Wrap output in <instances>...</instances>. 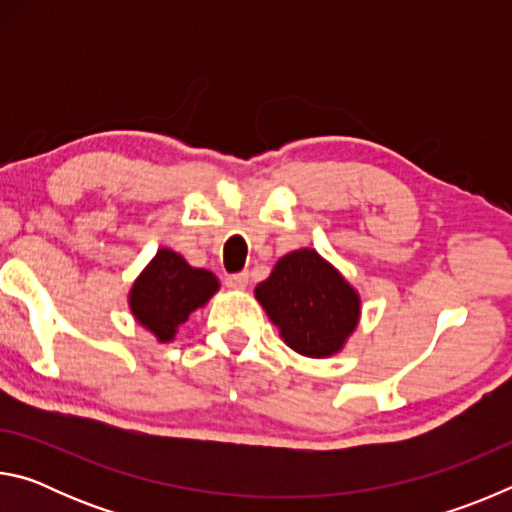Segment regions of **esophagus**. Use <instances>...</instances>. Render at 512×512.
<instances>
[{
	"label": "esophagus",
	"instance_id": "1",
	"mask_svg": "<svg viewBox=\"0 0 512 512\" xmlns=\"http://www.w3.org/2000/svg\"><path fill=\"white\" fill-rule=\"evenodd\" d=\"M248 282H250V273H248V271L225 275V284H228L230 289H246Z\"/></svg>",
	"mask_w": 512,
	"mask_h": 512
}]
</instances>
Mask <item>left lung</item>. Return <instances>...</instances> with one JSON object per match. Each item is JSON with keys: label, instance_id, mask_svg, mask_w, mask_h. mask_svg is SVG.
Instances as JSON below:
<instances>
[{"label": "left lung", "instance_id": "8db88e82", "mask_svg": "<svg viewBox=\"0 0 512 512\" xmlns=\"http://www.w3.org/2000/svg\"><path fill=\"white\" fill-rule=\"evenodd\" d=\"M255 296L284 343L305 357L339 352L359 320V296L316 250L282 257Z\"/></svg>", "mask_w": 512, "mask_h": 512}]
</instances>
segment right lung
I'll list each match as a JSON object with an SVG mask.
<instances>
[{
	"instance_id": "obj_1",
	"label": "right lung",
	"mask_w": 512,
	"mask_h": 512,
	"mask_svg": "<svg viewBox=\"0 0 512 512\" xmlns=\"http://www.w3.org/2000/svg\"><path fill=\"white\" fill-rule=\"evenodd\" d=\"M219 289L210 271L189 266L173 250H160L131 291L133 316L160 341H171L178 325Z\"/></svg>"
}]
</instances>
